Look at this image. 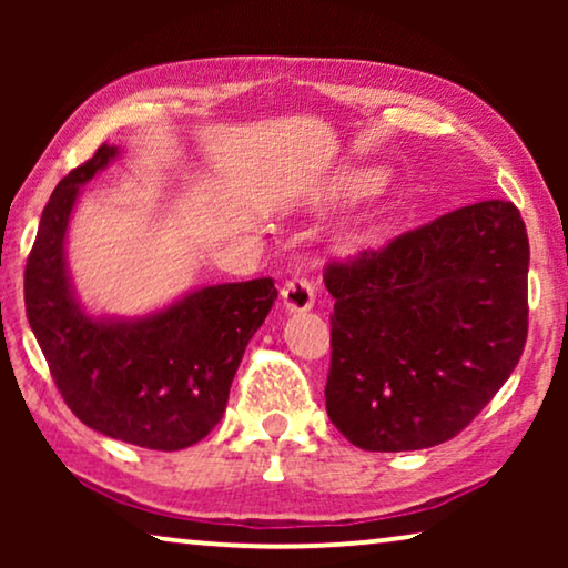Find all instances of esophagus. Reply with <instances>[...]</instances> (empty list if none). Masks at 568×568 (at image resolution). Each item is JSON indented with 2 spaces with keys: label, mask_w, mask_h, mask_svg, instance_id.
<instances>
[{
  "label": "esophagus",
  "mask_w": 568,
  "mask_h": 568,
  "mask_svg": "<svg viewBox=\"0 0 568 568\" xmlns=\"http://www.w3.org/2000/svg\"><path fill=\"white\" fill-rule=\"evenodd\" d=\"M282 300H284V307L290 310V313H305V310L315 305L313 278L305 274H294L286 278V284L282 290Z\"/></svg>",
  "instance_id": "1"
}]
</instances>
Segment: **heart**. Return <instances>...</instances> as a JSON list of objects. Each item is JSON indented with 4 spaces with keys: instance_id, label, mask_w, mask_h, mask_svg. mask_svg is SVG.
<instances>
[{
    "instance_id": "obj_1",
    "label": "heart",
    "mask_w": 568,
    "mask_h": 568,
    "mask_svg": "<svg viewBox=\"0 0 568 568\" xmlns=\"http://www.w3.org/2000/svg\"><path fill=\"white\" fill-rule=\"evenodd\" d=\"M377 183H379V175L375 173V170H364V173L348 175L341 189H344V193H364V191L375 189Z\"/></svg>"
}]
</instances>
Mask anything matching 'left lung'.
<instances>
[{"mask_svg":"<svg viewBox=\"0 0 568 568\" xmlns=\"http://www.w3.org/2000/svg\"><path fill=\"white\" fill-rule=\"evenodd\" d=\"M530 243L511 201H480L331 261L325 408L352 445L453 439L515 372L527 341Z\"/></svg>","mask_w":568,"mask_h":568,"instance_id":"1","label":"left lung"}]
</instances>
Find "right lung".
<instances>
[{
	"label": "right lung",
	"instance_id": "1",
	"mask_svg": "<svg viewBox=\"0 0 568 568\" xmlns=\"http://www.w3.org/2000/svg\"><path fill=\"white\" fill-rule=\"evenodd\" d=\"M119 146L61 178L26 266V313L72 414L105 437L173 453L220 424L247 341L276 300L274 278L216 284L139 321L90 317L74 300L64 237L80 185Z\"/></svg>",
	"mask_w": 568,
	"mask_h": 568
}]
</instances>
